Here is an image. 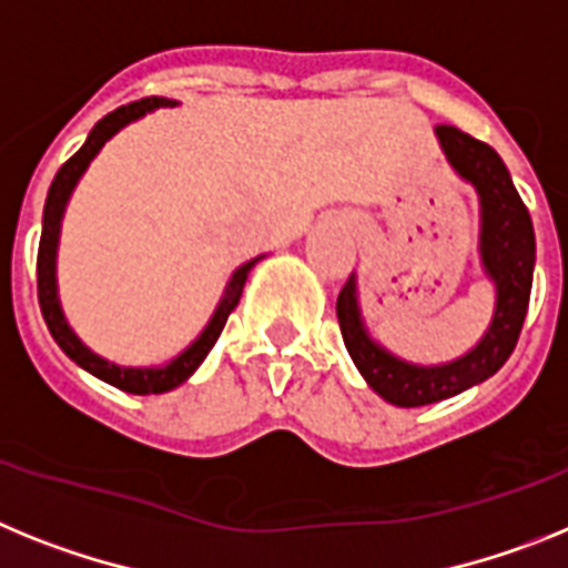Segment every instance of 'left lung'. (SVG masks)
<instances>
[{
	"mask_svg": "<svg viewBox=\"0 0 568 568\" xmlns=\"http://www.w3.org/2000/svg\"><path fill=\"white\" fill-rule=\"evenodd\" d=\"M446 162L463 182L475 189L480 202V268L495 285V312L489 328L483 332L466 354L448 363H412L392 354L372 337L359 308L357 274L348 277L337 297V320L343 343L354 366L374 394L400 408L440 403L480 386L483 379L500 372L515 352L526 308H529L531 274H535V229L531 216L517 194L509 168L503 165L495 148L452 125L434 131Z\"/></svg>",
	"mask_w": 568,
	"mask_h": 568,
	"instance_id": "obj_1",
	"label": "left lung"
}]
</instances>
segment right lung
Here are the masks:
<instances>
[{
  "label": "right lung",
  "mask_w": 568,
  "mask_h": 568,
  "mask_svg": "<svg viewBox=\"0 0 568 568\" xmlns=\"http://www.w3.org/2000/svg\"><path fill=\"white\" fill-rule=\"evenodd\" d=\"M174 105V100L151 97V100L131 102V105H122L116 108V111L108 113V116H102V120L93 125L91 134H88L85 145L79 148L77 154L57 171V176H53L51 182V191H48L45 214H42V240H39L37 256V288L39 308H42V317H45L48 323V332H51V337L57 339L59 348H62L79 368H85L88 374L105 379V383H111V386L122 388V392L128 394H165L171 392V388L182 386V383L202 366V359L209 357L216 337L223 334L225 320H229V314L234 312L240 297H243L245 280H248L251 268L263 260V256H254V260L243 263L234 274H231V280L225 283L223 297L216 303L214 314H211V320L205 323V328H202V332L196 334V339H191L176 357H171L168 363H162V366H120V363H111V359H105L102 354L93 352V348H88V345L79 339V334L71 328V323H68L65 312H62V300H59L57 256L59 234H62V216H65L73 189L79 185V180H82V174H85L88 165L93 162V156L100 154L102 145L120 134L122 128L142 120L145 113H154L156 108Z\"/></svg>",
  "instance_id": "right-lung-1"
}]
</instances>
